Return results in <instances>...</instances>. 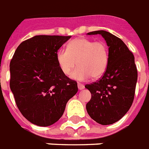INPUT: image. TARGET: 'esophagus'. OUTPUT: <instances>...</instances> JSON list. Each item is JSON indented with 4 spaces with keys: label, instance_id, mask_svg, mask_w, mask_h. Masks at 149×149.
<instances>
[{
    "label": "esophagus",
    "instance_id": "34e87169",
    "mask_svg": "<svg viewBox=\"0 0 149 149\" xmlns=\"http://www.w3.org/2000/svg\"><path fill=\"white\" fill-rule=\"evenodd\" d=\"M78 88H79V89H84V88H85V86H84V85H83V84H82V83H78Z\"/></svg>",
    "mask_w": 149,
    "mask_h": 149
}]
</instances>
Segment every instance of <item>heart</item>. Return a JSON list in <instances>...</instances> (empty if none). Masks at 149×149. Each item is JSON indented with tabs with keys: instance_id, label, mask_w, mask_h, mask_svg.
I'll use <instances>...</instances> for the list:
<instances>
[{
	"instance_id": "obj_1",
	"label": "heart",
	"mask_w": 149,
	"mask_h": 149,
	"mask_svg": "<svg viewBox=\"0 0 149 149\" xmlns=\"http://www.w3.org/2000/svg\"><path fill=\"white\" fill-rule=\"evenodd\" d=\"M109 47L104 41H94L85 37L71 40L66 49H61L56 54L57 63L62 72L70 74L77 66L78 68L72 77L84 80L91 77L97 79L106 72L109 62Z\"/></svg>"
}]
</instances>
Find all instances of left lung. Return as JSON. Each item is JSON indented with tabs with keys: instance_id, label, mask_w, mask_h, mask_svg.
I'll use <instances>...</instances> for the list:
<instances>
[{
	"instance_id": "8db88e82",
	"label": "left lung",
	"mask_w": 149,
	"mask_h": 149,
	"mask_svg": "<svg viewBox=\"0 0 149 149\" xmlns=\"http://www.w3.org/2000/svg\"><path fill=\"white\" fill-rule=\"evenodd\" d=\"M87 34L102 35L109 47V62L99 80L85 87L92 97L86 104L89 116L101 125H110L123 118L135 97L138 71L133 54L120 38L105 31Z\"/></svg>"
}]
</instances>
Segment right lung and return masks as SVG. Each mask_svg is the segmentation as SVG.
<instances>
[{"mask_svg":"<svg viewBox=\"0 0 149 149\" xmlns=\"http://www.w3.org/2000/svg\"><path fill=\"white\" fill-rule=\"evenodd\" d=\"M71 36L38 35L23 41L10 63V87L21 114L34 125L49 126L63 114L78 91L56 60L58 49Z\"/></svg>","mask_w":149,"mask_h":149,"instance_id":"obj_1","label":"right lung"}]
</instances>
